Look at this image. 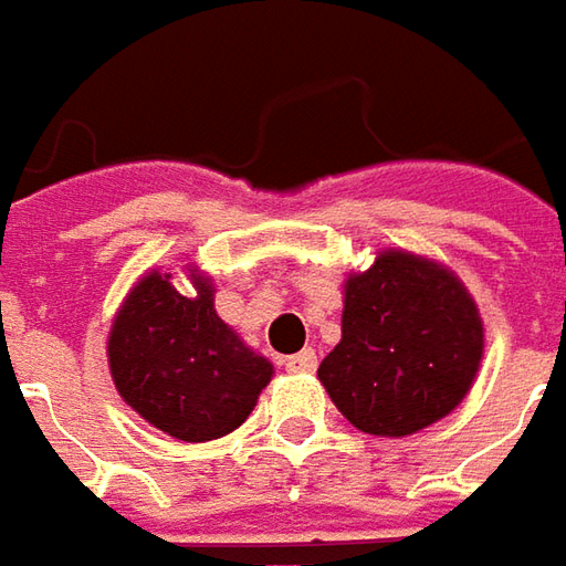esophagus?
<instances>
[{"instance_id": "obj_1", "label": "esophagus", "mask_w": 566, "mask_h": 566, "mask_svg": "<svg viewBox=\"0 0 566 566\" xmlns=\"http://www.w3.org/2000/svg\"><path fill=\"white\" fill-rule=\"evenodd\" d=\"M282 365L287 371H294V375H310V371H315V365H318V356H315V349H300L294 356H287Z\"/></svg>"}]
</instances>
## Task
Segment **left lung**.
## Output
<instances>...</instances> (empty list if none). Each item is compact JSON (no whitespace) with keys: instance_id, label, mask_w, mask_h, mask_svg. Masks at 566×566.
<instances>
[{"instance_id":"8db88e82","label":"left lung","mask_w":566,"mask_h":566,"mask_svg":"<svg viewBox=\"0 0 566 566\" xmlns=\"http://www.w3.org/2000/svg\"><path fill=\"white\" fill-rule=\"evenodd\" d=\"M480 359L483 322L459 275L384 251L344 284L340 344L322 359L318 380L353 428L409 437L459 406Z\"/></svg>"}]
</instances>
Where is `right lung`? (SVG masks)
<instances>
[{"instance_id":"right-lung-1","label":"right lung","mask_w":566,"mask_h":566,"mask_svg":"<svg viewBox=\"0 0 566 566\" xmlns=\"http://www.w3.org/2000/svg\"><path fill=\"white\" fill-rule=\"evenodd\" d=\"M191 284L186 297L170 272L142 275L114 315L107 365L123 402L148 424L203 443L248 421L272 363L219 318L207 275L191 269Z\"/></svg>"}]
</instances>
